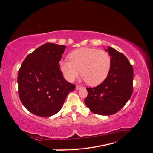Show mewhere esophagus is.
I'll return each mask as SVG.
<instances>
[{
	"mask_svg": "<svg viewBox=\"0 0 153 153\" xmlns=\"http://www.w3.org/2000/svg\"><path fill=\"white\" fill-rule=\"evenodd\" d=\"M82 88V87L81 86H79V85H76V90H79V89H81Z\"/></svg>",
	"mask_w": 153,
	"mask_h": 153,
	"instance_id": "34e87169",
	"label": "esophagus"
}]
</instances>
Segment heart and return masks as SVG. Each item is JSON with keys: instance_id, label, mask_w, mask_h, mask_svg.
Here are the masks:
<instances>
[{"instance_id": "b5f03b06", "label": "heart", "mask_w": 153, "mask_h": 153, "mask_svg": "<svg viewBox=\"0 0 153 153\" xmlns=\"http://www.w3.org/2000/svg\"><path fill=\"white\" fill-rule=\"evenodd\" d=\"M70 61H61V69L69 82H73L80 73L90 86H98L107 78L111 67L108 52L96 48H80L69 53Z\"/></svg>"}]
</instances>
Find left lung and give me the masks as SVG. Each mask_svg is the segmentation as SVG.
<instances>
[{"instance_id":"1","label":"left lung","mask_w":153,"mask_h":153,"mask_svg":"<svg viewBox=\"0 0 153 153\" xmlns=\"http://www.w3.org/2000/svg\"><path fill=\"white\" fill-rule=\"evenodd\" d=\"M111 56L108 76L98 86L86 88L85 104L92 113L111 115L118 112L130 98L133 92V67L128 58L112 47L106 49Z\"/></svg>"}]
</instances>
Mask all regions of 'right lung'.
<instances>
[{"mask_svg": "<svg viewBox=\"0 0 153 153\" xmlns=\"http://www.w3.org/2000/svg\"><path fill=\"white\" fill-rule=\"evenodd\" d=\"M66 46L46 43L28 55L18 71V93L27 110L40 117L57 113L76 88L67 82L59 61Z\"/></svg>", "mask_w": 153, "mask_h": 153, "instance_id": "1", "label": "right lung"}]
</instances>
